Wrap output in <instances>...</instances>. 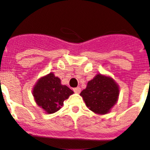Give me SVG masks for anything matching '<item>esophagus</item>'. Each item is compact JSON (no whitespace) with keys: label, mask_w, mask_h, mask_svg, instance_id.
<instances>
[{"label":"esophagus","mask_w":150,"mask_h":150,"mask_svg":"<svg viewBox=\"0 0 150 150\" xmlns=\"http://www.w3.org/2000/svg\"><path fill=\"white\" fill-rule=\"evenodd\" d=\"M73 91L75 92V93H80L81 92V88L80 87H75L73 89Z\"/></svg>","instance_id":"esophagus-1"}]
</instances>
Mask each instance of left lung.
I'll return each instance as SVG.
<instances>
[{"mask_svg": "<svg viewBox=\"0 0 150 150\" xmlns=\"http://www.w3.org/2000/svg\"><path fill=\"white\" fill-rule=\"evenodd\" d=\"M80 95L91 111L96 114H107L117 102L119 86L111 77L98 74L88 82L86 88Z\"/></svg>", "mask_w": 150, "mask_h": 150, "instance_id": "8db88e82", "label": "left lung"}]
</instances>
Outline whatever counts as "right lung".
<instances>
[{
	"label": "right lung",
	"mask_w": 150,
	"mask_h": 150,
	"mask_svg": "<svg viewBox=\"0 0 150 150\" xmlns=\"http://www.w3.org/2000/svg\"><path fill=\"white\" fill-rule=\"evenodd\" d=\"M66 85L61 83V79L52 72L42 77L33 87V95L38 106L48 114L56 112L64 105V101L73 94Z\"/></svg>",
	"instance_id": "right-lung-1"
}]
</instances>
